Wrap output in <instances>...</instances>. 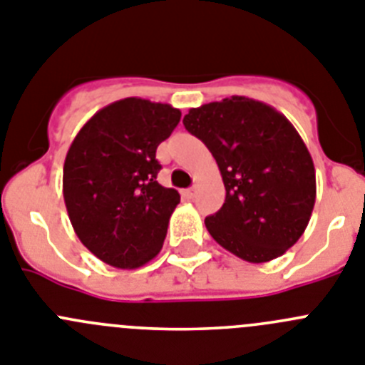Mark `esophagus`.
Segmentation results:
<instances>
[{
    "label": "esophagus",
    "mask_w": 365,
    "mask_h": 365,
    "mask_svg": "<svg viewBox=\"0 0 365 365\" xmlns=\"http://www.w3.org/2000/svg\"><path fill=\"white\" fill-rule=\"evenodd\" d=\"M182 195L185 196V198H189V200H190V198H195V196L198 195V189H196V187H190V189H185V190H183Z\"/></svg>",
    "instance_id": "34e87169"
}]
</instances>
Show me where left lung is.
Wrapping results in <instances>:
<instances>
[{
  "instance_id": "1",
  "label": "left lung",
  "mask_w": 365,
  "mask_h": 365,
  "mask_svg": "<svg viewBox=\"0 0 365 365\" xmlns=\"http://www.w3.org/2000/svg\"><path fill=\"white\" fill-rule=\"evenodd\" d=\"M190 134L215 156L225 185L209 235L251 264L274 260L304 235L314 200L313 158L293 123L274 107L231 96L190 109Z\"/></svg>"
}]
</instances>
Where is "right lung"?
Wrapping results in <instances>:
<instances>
[{
  "label": "right lung",
  "instance_id": "obj_1",
  "mask_svg": "<svg viewBox=\"0 0 365 365\" xmlns=\"http://www.w3.org/2000/svg\"><path fill=\"white\" fill-rule=\"evenodd\" d=\"M180 118L169 103L125 98L98 110L72 140L65 207L81 244L105 264L138 269L162 251L180 195L156 182V149Z\"/></svg>",
  "mask_w": 365,
  "mask_h": 365
}]
</instances>
